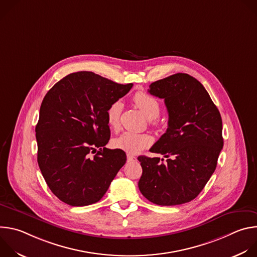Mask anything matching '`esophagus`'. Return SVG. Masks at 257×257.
<instances>
[{"instance_id": "esophagus-1", "label": "esophagus", "mask_w": 257, "mask_h": 257, "mask_svg": "<svg viewBox=\"0 0 257 257\" xmlns=\"http://www.w3.org/2000/svg\"><path fill=\"white\" fill-rule=\"evenodd\" d=\"M137 159L131 155H127V161L128 162H135Z\"/></svg>"}]
</instances>
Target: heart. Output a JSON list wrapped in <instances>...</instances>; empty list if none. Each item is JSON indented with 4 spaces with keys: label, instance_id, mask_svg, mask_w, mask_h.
Wrapping results in <instances>:
<instances>
[{
    "label": "heart",
    "instance_id": "heart-1",
    "mask_svg": "<svg viewBox=\"0 0 257 257\" xmlns=\"http://www.w3.org/2000/svg\"><path fill=\"white\" fill-rule=\"evenodd\" d=\"M133 101L154 124H158L157 118L161 113V103L155 96L143 91H138L134 94ZM123 103L120 100H116L109 104L106 109V120L109 127L114 129L119 127ZM152 142L153 139L148 134L124 132L119 137L114 139L113 145L118 150L124 151L131 155H136L142 152L144 149L149 148Z\"/></svg>",
    "mask_w": 257,
    "mask_h": 257
}]
</instances>
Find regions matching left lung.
I'll list each match as a JSON object with an SVG mask.
<instances>
[{
    "label": "left lung",
    "instance_id": "8db88e82",
    "mask_svg": "<svg viewBox=\"0 0 257 257\" xmlns=\"http://www.w3.org/2000/svg\"><path fill=\"white\" fill-rule=\"evenodd\" d=\"M149 92L165 99L168 129L150 150L164 159L138 157L142 195L158 205L193 200L213 174L224 139L217 107L194 77L177 73L153 82Z\"/></svg>",
    "mask_w": 257,
    "mask_h": 257
}]
</instances>
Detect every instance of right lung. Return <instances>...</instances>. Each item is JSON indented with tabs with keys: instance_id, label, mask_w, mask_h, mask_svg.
<instances>
[{
	"instance_id": "right-lung-1",
	"label": "right lung",
	"mask_w": 257,
	"mask_h": 257,
	"mask_svg": "<svg viewBox=\"0 0 257 257\" xmlns=\"http://www.w3.org/2000/svg\"><path fill=\"white\" fill-rule=\"evenodd\" d=\"M132 86L81 71L61 79L44 97L35 127L38 163L61 201L97 202L125 165V152L104 148L111 136L106 109Z\"/></svg>"
}]
</instances>
